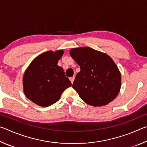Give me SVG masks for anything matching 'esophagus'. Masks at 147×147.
Returning <instances> with one entry per match:
<instances>
[{
    "label": "esophagus",
    "instance_id": "obj_1",
    "mask_svg": "<svg viewBox=\"0 0 147 147\" xmlns=\"http://www.w3.org/2000/svg\"><path fill=\"white\" fill-rule=\"evenodd\" d=\"M70 80L71 82V83L73 84V82L74 80V77L73 76V77H71V78H70Z\"/></svg>",
    "mask_w": 147,
    "mask_h": 147
}]
</instances>
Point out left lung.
Instances as JSON below:
<instances>
[{
    "mask_svg": "<svg viewBox=\"0 0 147 147\" xmlns=\"http://www.w3.org/2000/svg\"><path fill=\"white\" fill-rule=\"evenodd\" d=\"M69 53L80 67L73 84L80 97L95 107L113 100L120 91L121 75L113 59L90 47L73 48Z\"/></svg>",
    "mask_w": 147,
    "mask_h": 147,
    "instance_id": "obj_1",
    "label": "left lung"
}]
</instances>
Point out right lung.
Here are the masks:
<instances>
[{
    "label": "right lung",
    "mask_w": 147,
    "mask_h": 147,
    "mask_svg": "<svg viewBox=\"0 0 147 147\" xmlns=\"http://www.w3.org/2000/svg\"><path fill=\"white\" fill-rule=\"evenodd\" d=\"M63 50L48 51L37 56L30 64L23 76L24 93L37 105L47 107L58 101L61 94L72 86L58 65Z\"/></svg>",
    "instance_id": "1"
}]
</instances>
